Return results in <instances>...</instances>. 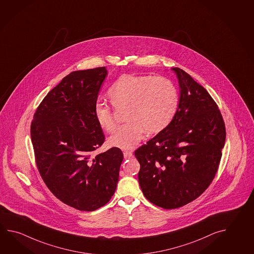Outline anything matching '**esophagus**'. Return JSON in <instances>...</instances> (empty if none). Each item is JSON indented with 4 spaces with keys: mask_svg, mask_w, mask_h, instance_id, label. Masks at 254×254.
<instances>
[{
    "mask_svg": "<svg viewBox=\"0 0 254 254\" xmlns=\"http://www.w3.org/2000/svg\"><path fill=\"white\" fill-rule=\"evenodd\" d=\"M124 157L127 159V158H131V157H133V153L132 152H130V151H125L124 153Z\"/></svg>",
    "mask_w": 254,
    "mask_h": 254,
    "instance_id": "obj_1",
    "label": "esophagus"
}]
</instances>
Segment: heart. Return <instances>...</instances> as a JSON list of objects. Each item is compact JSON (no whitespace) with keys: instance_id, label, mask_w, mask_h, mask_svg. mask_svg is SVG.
Wrapping results in <instances>:
<instances>
[{"instance_id":"obj_1","label":"heart","mask_w":254,"mask_h":254,"mask_svg":"<svg viewBox=\"0 0 254 254\" xmlns=\"http://www.w3.org/2000/svg\"><path fill=\"white\" fill-rule=\"evenodd\" d=\"M109 100L116 109L127 107L125 119L109 138V145L122 150L134 148L144 132L158 133L175 118L179 106V92L171 79L163 76H136L127 74L119 77L108 91ZM94 114L102 129L112 132L116 119L112 109L97 103Z\"/></svg>"}]
</instances>
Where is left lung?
Returning a JSON list of instances; mask_svg holds the SVG:
<instances>
[{"mask_svg": "<svg viewBox=\"0 0 254 254\" xmlns=\"http://www.w3.org/2000/svg\"><path fill=\"white\" fill-rule=\"evenodd\" d=\"M172 69L181 89L176 116L135 151L141 190L164 209L182 207L207 189L226 137L223 117L207 90L181 68Z\"/></svg>", "mask_w": 254, "mask_h": 254, "instance_id": "obj_1", "label": "left lung"}]
</instances>
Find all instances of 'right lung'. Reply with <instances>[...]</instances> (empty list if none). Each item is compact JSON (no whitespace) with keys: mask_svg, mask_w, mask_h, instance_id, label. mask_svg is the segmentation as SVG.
Here are the masks:
<instances>
[{"mask_svg":"<svg viewBox=\"0 0 254 254\" xmlns=\"http://www.w3.org/2000/svg\"><path fill=\"white\" fill-rule=\"evenodd\" d=\"M107 74L105 67L69 73L47 94L31 121L42 180L59 200L85 212L109 202L123 161L117 147L91 157L105 141L94 107Z\"/></svg>","mask_w":254,"mask_h":254,"instance_id":"right-lung-1","label":"right lung"}]
</instances>
